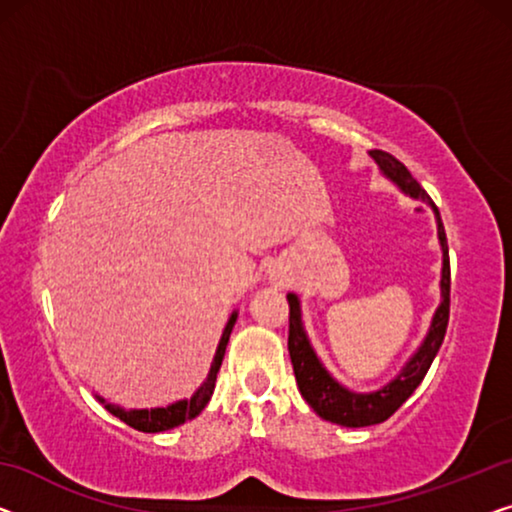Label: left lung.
<instances>
[{
  "label": "left lung",
  "mask_w": 512,
  "mask_h": 512,
  "mask_svg": "<svg viewBox=\"0 0 512 512\" xmlns=\"http://www.w3.org/2000/svg\"><path fill=\"white\" fill-rule=\"evenodd\" d=\"M372 158L377 160V165L384 170L388 179H393L398 186L409 193L411 197H418L427 204H432L434 213H437L439 223V241L441 250H444V276H441V301L439 310L434 312L432 329L427 333L423 347L418 349V354L411 358L407 368L400 372L398 379H393L391 384L381 388L377 393L358 395L342 388L338 381H333L329 372L322 368V363L317 361L315 352H312L308 338H305L303 326H301V312H299V301H296L294 294H287L289 303V338H287V349L289 358H292L294 365V377L296 384H299V391L310 404L312 409L317 411L324 421L345 425V427H365V425H377L384 423L386 418H391L395 411H398L411 393L416 391V386L421 384L423 377L430 370V365L437 356L441 342H444L448 317H451V259H448V243H446V230L444 223H441L437 204L430 200V195L425 193V188L418 183L411 172L400 163L398 158L388 151L375 149L370 151Z\"/></svg>",
  "instance_id": "left-lung-1"
}]
</instances>
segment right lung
<instances>
[{
  "instance_id": "obj_1",
  "label": "right lung",
  "mask_w": 512,
  "mask_h": 512,
  "mask_svg": "<svg viewBox=\"0 0 512 512\" xmlns=\"http://www.w3.org/2000/svg\"><path fill=\"white\" fill-rule=\"evenodd\" d=\"M236 322V315H232L230 322H227L225 331H223V338H220V345H218V352L213 356V365H211V372L204 384L197 388V393L193 395L190 400H181V402H174L170 407L165 409H140V411H126L117 407V404H105V409L114 414L117 418H121L126 425L135 427V430L140 432H163V430H170V427H177L181 423L190 421V418H195L200 411L207 407V402L211 400V393L213 388H216V375L220 370V363H223V356H225V347L227 342H230V333H232V326ZM101 400V398H98ZM103 402V400H101Z\"/></svg>"
}]
</instances>
